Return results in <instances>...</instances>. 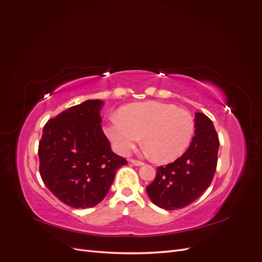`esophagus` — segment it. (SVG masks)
I'll return each instance as SVG.
<instances>
[{
	"label": "esophagus",
	"mask_w": 262,
	"mask_h": 262,
	"mask_svg": "<svg viewBox=\"0 0 262 262\" xmlns=\"http://www.w3.org/2000/svg\"><path fill=\"white\" fill-rule=\"evenodd\" d=\"M130 163L133 164V165H136V166H142V165H144L143 162H141V161H139V160H134V158H132V160H130Z\"/></svg>",
	"instance_id": "obj_1"
}]
</instances>
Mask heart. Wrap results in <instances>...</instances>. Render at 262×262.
Returning <instances> with one entry per match:
<instances>
[{
	"instance_id": "obj_1",
	"label": "heart",
	"mask_w": 262,
	"mask_h": 262,
	"mask_svg": "<svg viewBox=\"0 0 262 262\" xmlns=\"http://www.w3.org/2000/svg\"><path fill=\"white\" fill-rule=\"evenodd\" d=\"M188 110L161 101L134 102L119 109L105 126L118 153L126 155L143 137V146L157 163H169L185 152L194 133Z\"/></svg>"
}]
</instances>
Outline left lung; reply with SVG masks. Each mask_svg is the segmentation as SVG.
<instances>
[{"label": "left lung", "mask_w": 262, "mask_h": 262, "mask_svg": "<svg viewBox=\"0 0 262 262\" xmlns=\"http://www.w3.org/2000/svg\"><path fill=\"white\" fill-rule=\"evenodd\" d=\"M195 131L188 149L175 162L157 167L146 192L165 210L185 208L208 189L217 165L219 136L211 119L195 114Z\"/></svg>", "instance_id": "8db88e82"}]
</instances>
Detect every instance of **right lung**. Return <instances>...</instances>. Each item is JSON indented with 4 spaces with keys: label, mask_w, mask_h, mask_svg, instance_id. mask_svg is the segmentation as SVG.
<instances>
[{
    "label": "right lung",
    "mask_w": 262,
    "mask_h": 262,
    "mask_svg": "<svg viewBox=\"0 0 262 262\" xmlns=\"http://www.w3.org/2000/svg\"><path fill=\"white\" fill-rule=\"evenodd\" d=\"M104 102L86 100L50 119L38 146L39 171L50 191L76 209L98 204L112 187L117 170L128 164L115 154L101 130Z\"/></svg>",
    "instance_id": "right-lung-1"
}]
</instances>
